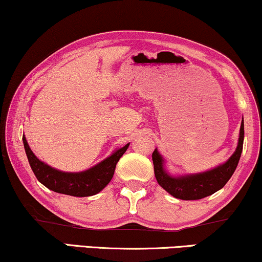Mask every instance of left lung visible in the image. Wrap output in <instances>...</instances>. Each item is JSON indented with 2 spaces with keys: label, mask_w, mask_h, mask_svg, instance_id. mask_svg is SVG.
<instances>
[{
  "label": "left lung",
  "mask_w": 262,
  "mask_h": 262,
  "mask_svg": "<svg viewBox=\"0 0 262 262\" xmlns=\"http://www.w3.org/2000/svg\"><path fill=\"white\" fill-rule=\"evenodd\" d=\"M243 138H245V124H243L242 119L237 147L233 156L226 163L204 172L187 173V174L179 176H173L167 171L165 167V159L159 153V150L156 148L152 154V159L154 174H156L158 184L171 196L184 201L202 200V198L215 193L216 191L221 190L226 185L236 169L242 153Z\"/></svg>",
  "instance_id": "obj_1"
}]
</instances>
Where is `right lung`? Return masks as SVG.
Masks as SVG:
<instances>
[{"instance_id": "1", "label": "right lung", "mask_w": 262, "mask_h": 262, "mask_svg": "<svg viewBox=\"0 0 262 262\" xmlns=\"http://www.w3.org/2000/svg\"><path fill=\"white\" fill-rule=\"evenodd\" d=\"M29 165L36 179L54 192L75 197H88L98 193L112 180L117 161L126 152L129 143L114 150L108 158L82 172H64L39 160L29 147L26 136H22Z\"/></svg>"}]
</instances>
